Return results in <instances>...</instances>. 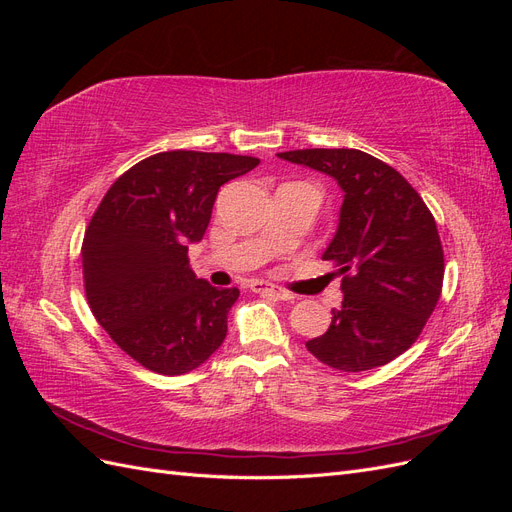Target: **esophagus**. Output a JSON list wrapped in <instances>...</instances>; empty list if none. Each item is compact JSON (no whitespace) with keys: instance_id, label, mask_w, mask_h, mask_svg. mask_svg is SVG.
Wrapping results in <instances>:
<instances>
[{"instance_id":"esophagus-1","label":"esophagus","mask_w":512,"mask_h":512,"mask_svg":"<svg viewBox=\"0 0 512 512\" xmlns=\"http://www.w3.org/2000/svg\"><path fill=\"white\" fill-rule=\"evenodd\" d=\"M250 290L252 292H258V294H269V297H275V299H282V301H290L292 294L280 286L275 284H267V282H252L250 284Z\"/></svg>"}]
</instances>
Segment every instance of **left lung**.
Wrapping results in <instances>:
<instances>
[{
  "instance_id": "8db88e82",
  "label": "left lung",
  "mask_w": 512,
  "mask_h": 512,
  "mask_svg": "<svg viewBox=\"0 0 512 512\" xmlns=\"http://www.w3.org/2000/svg\"><path fill=\"white\" fill-rule=\"evenodd\" d=\"M277 158L320 170L344 192L322 254L344 275V301L307 350L339 371L391 363L416 342L442 292L444 252L431 211L393 166L365 151L297 149Z\"/></svg>"
}]
</instances>
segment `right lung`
Wrapping results in <instances>:
<instances>
[{
    "label": "right lung",
    "mask_w": 512,
    "mask_h": 512,
    "mask_svg": "<svg viewBox=\"0 0 512 512\" xmlns=\"http://www.w3.org/2000/svg\"><path fill=\"white\" fill-rule=\"evenodd\" d=\"M260 164L252 156L162 151L126 170L83 239L91 312L136 363L162 376L203 365L228 331L237 288H215L190 267L220 188Z\"/></svg>",
    "instance_id": "obj_1"
}]
</instances>
